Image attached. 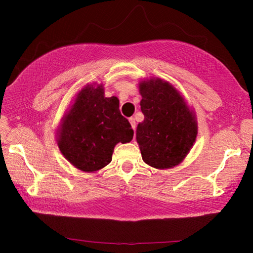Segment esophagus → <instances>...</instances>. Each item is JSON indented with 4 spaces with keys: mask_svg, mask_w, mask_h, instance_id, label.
<instances>
[{
    "mask_svg": "<svg viewBox=\"0 0 253 253\" xmlns=\"http://www.w3.org/2000/svg\"><path fill=\"white\" fill-rule=\"evenodd\" d=\"M128 121H129V124H131V126H132V128L135 129L136 128V121H135V119L133 117H131V118L128 119Z\"/></svg>",
    "mask_w": 253,
    "mask_h": 253,
    "instance_id": "obj_1",
    "label": "esophagus"
}]
</instances>
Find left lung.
Wrapping results in <instances>:
<instances>
[{
  "mask_svg": "<svg viewBox=\"0 0 253 253\" xmlns=\"http://www.w3.org/2000/svg\"><path fill=\"white\" fill-rule=\"evenodd\" d=\"M138 86L144 120L137 126L136 140L142 160L158 170L171 169L183 162L195 142V112L169 81L150 78Z\"/></svg>",
  "mask_w": 253,
  "mask_h": 253,
  "instance_id": "1",
  "label": "left lung"
}]
</instances>
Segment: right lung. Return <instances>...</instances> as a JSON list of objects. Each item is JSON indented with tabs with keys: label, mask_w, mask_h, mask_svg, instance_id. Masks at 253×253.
<instances>
[{
	"label": "right lung",
	"mask_w": 253,
	"mask_h": 253,
	"mask_svg": "<svg viewBox=\"0 0 253 253\" xmlns=\"http://www.w3.org/2000/svg\"><path fill=\"white\" fill-rule=\"evenodd\" d=\"M131 125L119 111L117 97L104 96L103 84L83 86L63 116L57 143L76 169L95 173L108 166L117 143L133 139Z\"/></svg>",
	"instance_id": "right-lung-1"
}]
</instances>
